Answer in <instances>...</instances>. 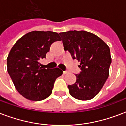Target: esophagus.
<instances>
[{
    "mask_svg": "<svg viewBox=\"0 0 126 126\" xmlns=\"http://www.w3.org/2000/svg\"><path fill=\"white\" fill-rule=\"evenodd\" d=\"M68 73H69V72H68V71H63V74H64V75H65V74H67Z\"/></svg>",
    "mask_w": 126,
    "mask_h": 126,
    "instance_id": "esophagus-1",
    "label": "esophagus"
}]
</instances>
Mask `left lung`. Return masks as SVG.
Instances as JSON below:
<instances>
[{"instance_id":"left-lung-1","label":"left lung","mask_w":126,"mask_h":126,"mask_svg":"<svg viewBox=\"0 0 126 126\" xmlns=\"http://www.w3.org/2000/svg\"><path fill=\"white\" fill-rule=\"evenodd\" d=\"M64 49L80 62L81 72L76 81L69 85L71 95L79 100H89L100 92L109 76L111 63L109 46L95 34L85 31L60 32Z\"/></svg>"}]
</instances>
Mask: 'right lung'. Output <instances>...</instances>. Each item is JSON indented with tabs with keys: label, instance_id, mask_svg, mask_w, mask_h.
Wrapping results in <instances>:
<instances>
[{
	"label": "right lung",
	"instance_id": "add662e5",
	"mask_svg": "<svg viewBox=\"0 0 126 126\" xmlns=\"http://www.w3.org/2000/svg\"><path fill=\"white\" fill-rule=\"evenodd\" d=\"M58 33L33 31L16 42L7 57V71L16 89L25 98L41 101L52 93L55 81L63 71L43 69L39 60L46 57L51 44L61 41Z\"/></svg>",
	"mask_w": 126,
	"mask_h": 126
}]
</instances>
